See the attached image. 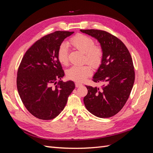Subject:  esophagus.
Wrapping results in <instances>:
<instances>
[{"label": "esophagus", "instance_id": "esophagus-1", "mask_svg": "<svg viewBox=\"0 0 153 153\" xmlns=\"http://www.w3.org/2000/svg\"><path fill=\"white\" fill-rule=\"evenodd\" d=\"M75 86H76V87H80V86H82V84H80V83L76 82V83H75Z\"/></svg>", "mask_w": 153, "mask_h": 153}]
</instances>
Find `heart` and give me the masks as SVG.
I'll return each mask as SVG.
<instances>
[{
  "mask_svg": "<svg viewBox=\"0 0 153 153\" xmlns=\"http://www.w3.org/2000/svg\"><path fill=\"white\" fill-rule=\"evenodd\" d=\"M68 45L74 49L84 53L85 61L94 67H98L102 61L103 52L99 47L94 46L92 39L84 34H77L69 40ZM57 57L59 61L63 65L68 62V49L65 44H62L59 48ZM92 68L89 65L73 66L66 72L69 79L76 82H82L92 74Z\"/></svg>",
  "mask_w": 153,
  "mask_h": 153,
  "instance_id": "1",
  "label": "heart"
}]
</instances>
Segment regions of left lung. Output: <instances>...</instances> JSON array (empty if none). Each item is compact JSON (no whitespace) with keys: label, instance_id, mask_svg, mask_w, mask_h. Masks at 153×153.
Wrapping results in <instances>:
<instances>
[{"label":"left lung","instance_id":"1","mask_svg":"<svg viewBox=\"0 0 153 153\" xmlns=\"http://www.w3.org/2000/svg\"><path fill=\"white\" fill-rule=\"evenodd\" d=\"M80 31L100 44L103 59L92 80L105 84L100 90L96 87L86 86L88 93L84 98V105L96 117H110L123 108L133 86L135 71L131 55L121 40L107 32L95 29Z\"/></svg>","mask_w":153,"mask_h":153}]
</instances>
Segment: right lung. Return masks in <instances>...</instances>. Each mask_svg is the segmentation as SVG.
<instances>
[{
	"instance_id": "right-lung-1",
	"label": "right lung",
	"mask_w": 153,
	"mask_h": 153,
	"mask_svg": "<svg viewBox=\"0 0 153 153\" xmlns=\"http://www.w3.org/2000/svg\"><path fill=\"white\" fill-rule=\"evenodd\" d=\"M74 32L56 31L37 41L27 51L17 74V89L23 103L34 117L50 120L65 107L69 96L75 88L64 76L59 61L58 50L64 39ZM59 82L55 87L53 85Z\"/></svg>"
}]
</instances>
